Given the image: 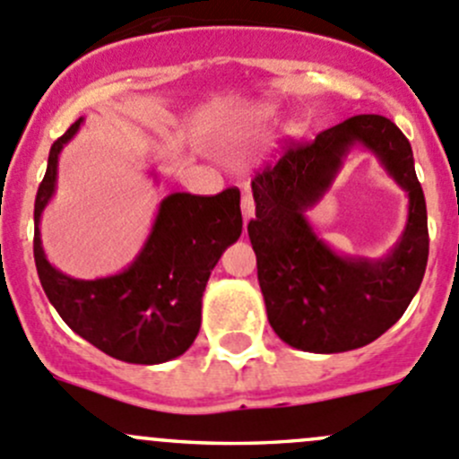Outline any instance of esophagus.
<instances>
[{"instance_id":"esophagus-1","label":"esophagus","mask_w":459,"mask_h":459,"mask_svg":"<svg viewBox=\"0 0 459 459\" xmlns=\"http://www.w3.org/2000/svg\"><path fill=\"white\" fill-rule=\"evenodd\" d=\"M242 215H244V224L255 217V202H253V195L248 193V190L247 193H242Z\"/></svg>"}]
</instances>
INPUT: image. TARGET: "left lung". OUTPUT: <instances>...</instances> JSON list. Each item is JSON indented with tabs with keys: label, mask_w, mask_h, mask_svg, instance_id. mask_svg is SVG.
<instances>
[{
	"label": "left lung",
	"mask_w": 459,
	"mask_h": 459,
	"mask_svg": "<svg viewBox=\"0 0 459 459\" xmlns=\"http://www.w3.org/2000/svg\"><path fill=\"white\" fill-rule=\"evenodd\" d=\"M354 143L372 149L409 193L407 230L388 258L333 254L304 220L331 185ZM255 220L248 238L273 332L302 352H348L377 341L403 316L424 280L429 217L415 159L393 121L361 114L320 132L314 141H284L273 163L251 181Z\"/></svg>",
	"instance_id": "8db88e82"
}]
</instances>
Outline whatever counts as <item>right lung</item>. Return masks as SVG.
Returning <instances> with one entry per match:
<instances>
[{"mask_svg": "<svg viewBox=\"0 0 459 459\" xmlns=\"http://www.w3.org/2000/svg\"><path fill=\"white\" fill-rule=\"evenodd\" d=\"M80 123L82 118L51 145L35 197L33 255L39 282L60 318L100 352L141 366L166 363L197 338L211 271L242 233L239 190L226 188L212 197L168 195L148 242L126 271L96 280L69 278L44 255L39 217L56 190L57 157Z\"/></svg>", "mask_w": 459, "mask_h": 459, "instance_id": "add662e5", "label": "right lung"}]
</instances>
